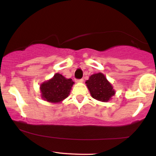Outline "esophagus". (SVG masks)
Here are the masks:
<instances>
[{"label":"esophagus","mask_w":156,"mask_h":156,"mask_svg":"<svg viewBox=\"0 0 156 156\" xmlns=\"http://www.w3.org/2000/svg\"><path fill=\"white\" fill-rule=\"evenodd\" d=\"M75 81H76V82L81 83V82H83V81H84V79H83V78H81V79H76L75 80Z\"/></svg>","instance_id":"esophagus-1"}]
</instances>
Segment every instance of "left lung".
Instances as JSON below:
<instances>
[{"label":"left lung","instance_id":"8db88e82","mask_svg":"<svg viewBox=\"0 0 156 156\" xmlns=\"http://www.w3.org/2000/svg\"><path fill=\"white\" fill-rule=\"evenodd\" d=\"M86 84L93 98L100 101H108L115 94L112 86L102 73L91 75Z\"/></svg>","mask_w":156,"mask_h":156}]
</instances>
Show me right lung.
<instances>
[{"label": "right lung", "mask_w": 156, "mask_h": 156, "mask_svg": "<svg viewBox=\"0 0 156 156\" xmlns=\"http://www.w3.org/2000/svg\"><path fill=\"white\" fill-rule=\"evenodd\" d=\"M74 81L67 79L60 74L54 75L52 79L41 86L42 98L50 103H59L69 97Z\"/></svg>", "instance_id": "obj_1"}]
</instances>
